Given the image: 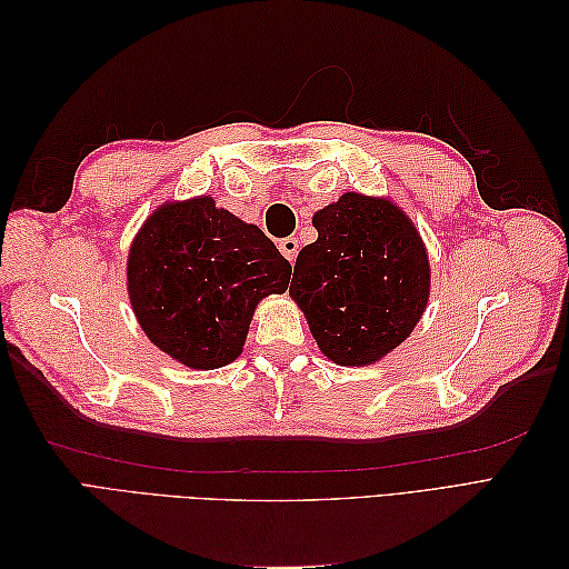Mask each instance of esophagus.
<instances>
[{
    "label": "esophagus",
    "mask_w": 569,
    "mask_h": 569,
    "mask_svg": "<svg viewBox=\"0 0 569 569\" xmlns=\"http://www.w3.org/2000/svg\"><path fill=\"white\" fill-rule=\"evenodd\" d=\"M280 251H282V256L287 258L289 263H295L297 261V253H299V239L297 237L280 239Z\"/></svg>",
    "instance_id": "esophagus-1"
}]
</instances>
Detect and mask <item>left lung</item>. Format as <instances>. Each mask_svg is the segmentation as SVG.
<instances>
[{"instance_id":"1","label":"left lung","mask_w":569,"mask_h":569,"mask_svg":"<svg viewBox=\"0 0 569 569\" xmlns=\"http://www.w3.org/2000/svg\"><path fill=\"white\" fill-rule=\"evenodd\" d=\"M313 226L318 239L299 251L289 295L327 358L372 366L410 337L427 308L422 237L393 201L358 192L325 206Z\"/></svg>"}]
</instances>
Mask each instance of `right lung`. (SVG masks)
<instances>
[{"mask_svg": "<svg viewBox=\"0 0 569 569\" xmlns=\"http://www.w3.org/2000/svg\"><path fill=\"white\" fill-rule=\"evenodd\" d=\"M291 266L261 228L211 197L166 201L132 239L128 295L151 343L194 370L242 353L256 306L289 287Z\"/></svg>", "mask_w": 569, "mask_h": 569, "instance_id": "add662e5", "label": "right lung"}]
</instances>
